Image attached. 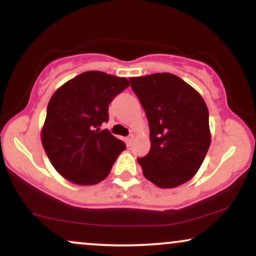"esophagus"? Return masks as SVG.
I'll use <instances>...</instances> for the list:
<instances>
[{
	"label": "esophagus",
	"instance_id": "1",
	"mask_svg": "<svg viewBox=\"0 0 256 256\" xmlns=\"http://www.w3.org/2000/svg\"><path fill=\"white\" fill-rule=\"evenodd\" d=\"M134 134H130V136L126 138V144L131 146L132 142H134Z\"/></svg>",
	"mask_w": 256,
	"mask_h": 256
}]
</instances>
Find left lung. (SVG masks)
I'll use <instances>...</instances> for the list:
<instances>
[{"instance_id": "1", "label": "left lung", "mask_w": 256, "mask_h": 256, "mask_svg": "<svg viewBox=\"0 0 256 256\" xmlns=\"http://www.w3.org/2000/svg\"><path fill=\"white\" fill-rule=\"evenodd\" d=\"M150 130V150L137 158L143 174L161 189L190 180L210 146L208 108L202 96L172 73L131 77Z\"/></svg>"}]
</instances>
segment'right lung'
I'll use <instances>...</instances> for the list:
<instances>
[{
	"mask_svg": "<svg viewBox=\"0 0 256 256\" xmlns=\"http://www.w3.org/2000/svg\"><path fill=\"white\" fill-rule=\"evenodd\" d=\"M128 85L126 78L88 71L52 94L40 140L49 161L64 179L95 185L110 174L126 146L100 126L108 120L112 100Z\"/></svg>",
	"mask_w": 256,
	"mask_h": 256,
	"instance_id": "obj_1",
	"label": "right lung"
}]
</instances>
